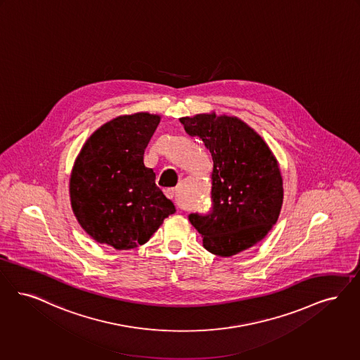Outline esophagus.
<instances>
[{
  "label": "esophagus",
  "instance_id": "1",
  "mask_svg": "<svg viewBox=\"0 0 360 360\" xmlns=\"http://www.w3.org/2000/svg\"><path fill=\"white\" fill-rule=\"evenodd\" d=\"M165 194L173 200L174 195H175V188L174 187H169V188H165Z\"/></svg>",
  "mask_w": 360,
  "mask_h": 360
}]
</instances>
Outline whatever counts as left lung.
<instances>
[{
	"instance_id": "left-lung-1",
	"label": "left lung",
	"mask_w": 360,
	"mask_h": 360,
	"mask_svg": "<svg viewBox=\"0 0 360 360\" xmlns=\"http://www.w3.org/2000/svg\"><path fill=\"white\" fill-rule=\"evenodd\" d=\"M185 131L198 136L213 158L212 209L188 219L210 253L231 257L259 243L283 206V178L264 139L234 116L198 114L181 117Z\"/></svg>"
}]
</instances>
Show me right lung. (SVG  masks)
I'll list each match as a JSON object with an SVG mask.
<instances>
[{"label":"right lung","instance_id":"right-lung-1","mask_svg":"<svg viewBox=\"0 0 360 360\" xmlns=\"http://www.w3.org/2000/svg\"><path fill=\"white\" fill-rule=\"evenodd\" d=\"M160 116H117L96 129L75 160L70 195L82 228L98 243L129 250L143 245L175 213L143 163Z\"/></svg>","mask_w":360,"mask_h":360}]
</instances>
